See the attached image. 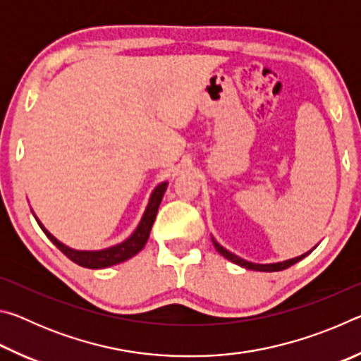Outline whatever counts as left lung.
I'll return each mask as SVG.
<instances>
[{
    "instance_id": "obj_1",
    "label": "left lung",
    "mask_w": 361,
    "mask_h": 361,
    "mask_svg": "<svg viewBox=\"0 0 361 361\" xmlns=\"http://www.w3.org/2000/svg\"><path fill=\"white\" fill-rule=\"evenodd\" d=\"M213 245H215V248H216V252L221 255V256H224L226 259H229V261H232V262H235V264H239V266H242V267H245V269H252V271H262V272H276V271H283V269H286V267H290V266H293V264H296L298 261H301L302 258H305V256H307L309 253H305V255H301V256H298V258H293V259H288V261H283V262H277V264H253V262H248V261H245V259H242V258H239V256H235V255H232L231 252H228V250H224L221 245H219L218 242H215L213 240Z\"/></svg>"
}]
</instances>
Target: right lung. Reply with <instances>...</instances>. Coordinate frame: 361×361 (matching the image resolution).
<instances>
[{
    "label": "right lung",
    "mask_w": 361,
    "mask_h": 361,
    "mask_svg": "<svg viewBox=\"0 0 361 361\" xmlns=\"http://www.w3.org/2000/svg\"><path fill=\"white\" fill-rule=\"evenodd\" d=\"M166 188H167V183H162V185H159L154 189V192H152V195H151L148 209H146L142 221H140L137 231L133 232L129 239L119 243V245H114V247L106 248V250H100V252H76V250L65 247L63 243H60L56 237L51 234V232H47L44 228H42V224L38 221V219H36V221H38L39 228L44 231V234L49 237V239H51L54 245H56L60 252L66 256V258H70L73 262H76V264L82 266V267L103 269V267L118 264V262L132 258L133 255H137L140 250L145 247V243L149 237L152 223H154V219H156L159 204H161L162 195H164V192H166Z\"/></svg>",
    "instance_id": "1"
}]
</instances>
